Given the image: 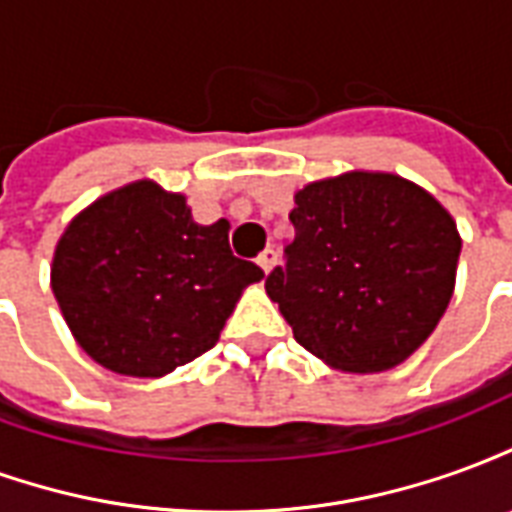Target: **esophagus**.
Masks as SVG:
<instances>
[{
    "label": "esophagus",
    "instance_id": "obj_1",
    "mask_svg": "<svg viewBox=\"0 0 512 512\" xmlns=\"http://www.w3.org/2000/svg\"><path fill=\"white\" fill-rule=\"evenodd\" d=\"M257 266L263 268V271H271V268L277 266V252H274V249H263V252H260V255H257Z\"/></svg>",
    "mask_w": 512,
    "mask_h": 512
}]
</instances>
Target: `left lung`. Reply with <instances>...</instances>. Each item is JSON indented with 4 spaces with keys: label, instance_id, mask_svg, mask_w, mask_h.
I'll return each mask as SVG.
<instances>
[{
    "label": "left lung",
    "instance_id": "8db88e82",
    "mask_svg": "<svg viewBox=\"0 0 512 512\" xmlns=\"http://www.w3.org/2000/svg\"><path fill=\"white\" fill-rule=\"evenodd\" d=\"M293 200L296 235L266 293L296 343L343 373L406 362L455 290L461 235L447 208L389 172L315 180Z\"/></svg>",
    "mask_w": 512,
    "mask_h": 512
}]
</instances>
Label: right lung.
I'll use <instances>...</instances> for the list:
<instances>
[{"mask_svg":"<svg viewBox=\"0 0 512 512\" xmlns=\"http://www.w3.org/2000/svg\"><path fill=\"white\" fill-rule=\"evenodd\" d=\"M230 222L197 224L153 180L109 191L54 249L51 290L68 329L112 373L161 378L211 351L263 271L230 252Z\"/></svg>","mask_w":512,"mask_h":512,"instance_id":"add662e5","label":"right lung"}]
</instances>
